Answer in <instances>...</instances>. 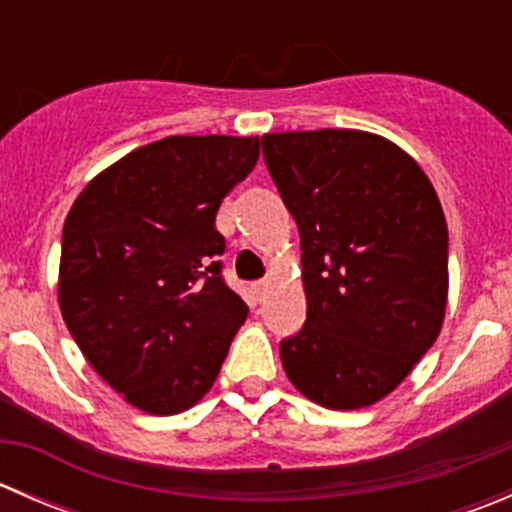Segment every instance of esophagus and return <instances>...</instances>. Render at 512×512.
<instances>
[{"instance_id":"esophagus-1","label":"esophagus","mask_w":512,"mask_h":512,"mask_svg":"<svg viewBox=\"0 0 512 512\" xmlns=\"http://www.w3.org/2000/svg\"><path fill=\"white\" fill-rule=\"evenodd\" d=\"M267 287H270V282H267V280H260V282H255V285H252V289H255V294L260 299H262V294L267 292Z\"/></svg>"}]
</instances>
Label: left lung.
Segmentation results:
<instances>
[{
    "instance_id": "left-lung-1",
    "label": "left lung",
    "mask_w": 512,
    "mask_h": 512,
    "mask_svg": "<svg viewBox=\"0 0 512 512\" xmlns=\"http://www.w3.org/2000/svg\"><path fill=\"white\" fill-rule=\"evenodd\" d=\"M262 153L299 227L307 294L282 366L314 404H376L441 332L448 227L436 190L396 143L354 128L267 133Z\"/></svg>"
}]
</instances>
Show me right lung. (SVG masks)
Returning <instances> with one entry per match:
<instances>
[{
	"mask_svg": "<svg viewBox=\"0 0 512 512\" xmlns=\"http://www.w3.org/2000/svg\"><path fill=\"white\" fill-rule=\"evenodd\" d=\"M257 158V136H168L101 170L66 215L61 317L96 374L146 414L198 404L245 322L220 275L215 215Z\"/></svg>",
	"mask_w": 512,
	"mask_h": 512,
	"instance_id": "add662e5",
	"label": "right lung"
}]
</instances>
